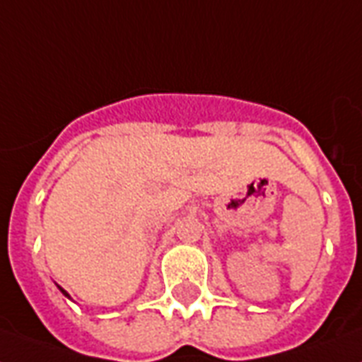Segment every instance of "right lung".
I'll return each mask as SVG.
<instances>
[{
  "label": "right lung",
  "mask_w": 362,
  "mask_h": 362,
  "mask_svg": "<svg viewBox=\"0 0 362 362\" xmlns=\"http://www.w3.org/2000/svg\"><path fill=\"white\" fill-rule=\"evenodd\" d=\"M58 288H60V291H62V295H64V296H67V298H71V296L67 295V291H66V288H62L60 285H58Z\"/></svg>",
  "instance_id": "1"
}]
</instances>
